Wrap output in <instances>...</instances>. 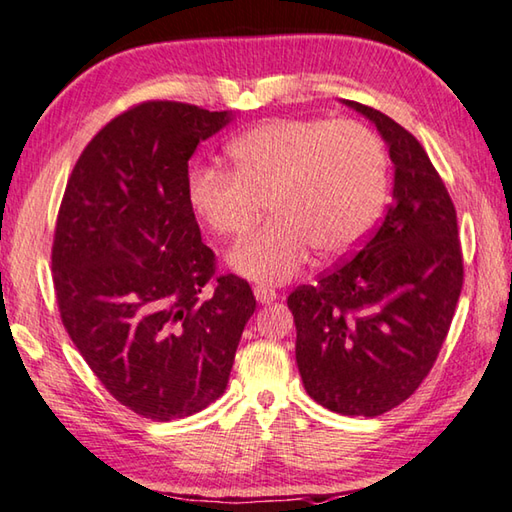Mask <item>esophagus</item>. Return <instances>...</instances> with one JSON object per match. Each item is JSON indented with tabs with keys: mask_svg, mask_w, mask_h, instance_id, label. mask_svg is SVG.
Segmentation results:
<instances>
[{
	"mask_svg": "<svg viewBox=\"0 0 512 512\" xmlns=\"http://www.w3.org/2000/svg\"><path fill=\"white\" fill-rule=\"evenodd\" d=\"M254 294H256L258 303H272V301H276V297H279V294H276L272 288H267V285H256Z\"/></svg>",
	"mask_w": 512,
	"mask_h": 512,
	"instance_id": "obj_1",
	"label": "esophagus"
}]
</instances>
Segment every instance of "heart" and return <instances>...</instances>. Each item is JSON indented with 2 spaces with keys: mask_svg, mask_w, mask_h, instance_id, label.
<instances>
[{
  "mask_svg": "<svg viewBox=\"0 0 512 512\" xmlns=\"http://www.w3.org/2000/svg\"><path fill=\"white\" fill-rule=\"evenodd\" d=\"M233 173L195 166L186 197L215 236H242L267 202L272 218L233 247L229 263L261 283H283L321 256L355 249L380 218L387 152L357 121L276 119L229 143Z\"/></svg>",
  "mask_w": 512,
  "mask_h": 512,
  "instance_id": "1",
  "label": "heart"
}]
</instances>
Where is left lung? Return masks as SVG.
<instances>
[{"instance_id": "1", "label": "left lung", "mask_w": 512, "mask_h": 512, "mask_svg": "<svg viewBox=\"0 0 512 512\" xmlns=\"http://www.w3.org/2000/svg\"><path fill=\"white\" fill-rule=\"evenodd\" d=\"M396 166L393 202L369 240L288 297L308 396L335 414L380 416L432 371L463 288L450 193L409 130L369 105Z\"/></svg>"}]
</instances>
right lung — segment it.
I'll use <instances>...</instances> for the list:
<instances>
[{"mask_svg": "<svg viewBox=\"0 0 512 512\" xmlns=\"http://www.w3.org/2000/svg\"><path fill=\"white\" fill-rule=\"evenodd\" d=\"M177 101H146L80 152L51 247L62 326L114 400L143 418L197 414L227 389L249 283L215 274L186 197L197 143L229 123Z\"/></svg>", "mask_w": 512, "mask_h": 512, "instance_id": "1", "label": "right lung"}]
</instances>
